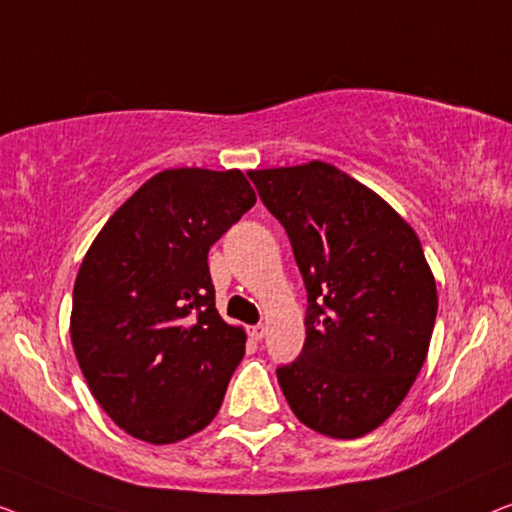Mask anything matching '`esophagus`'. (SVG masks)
<instances>
[{"label": "esophagus", "mask_w": 512, "mask_h": 512, "mask_svg": "<svg viewBox=\"0 0 512 512\" xmlns=\"http://www.w3.org/2000/svg\"><path fill=\"white\" fill-rule=\"evenodd\" d=\"M248 336L253 338V341H262V338L266 336V327H264V325H255V327H250V329H248Z\"/></svg>", "instance_id": "34e87169"}]
</instances>
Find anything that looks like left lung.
Returning a JSON list of instances; mask_svg holds the SVG:
<instances>
[{"label":"left lung","instance_id":"8db88e82","mask_svg":"<svg viewBox=\"0 0 512 512\" xmlns=\"http://www.w3.org/2000/svg\"><path fill=\"white\" fill-rule=\"evenodd\" d=\"M248 176L285 227L308 292L306 341L276 369L280 390L320 434H369L427 359L438 297L422 243L387 201L331 164Z\"/></svg>","mask_w":512,"mask_h":512}]
</instances>
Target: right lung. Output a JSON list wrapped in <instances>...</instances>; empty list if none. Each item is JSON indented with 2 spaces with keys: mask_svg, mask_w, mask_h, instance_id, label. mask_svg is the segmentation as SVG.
<instances>
[{
  "mask_svg": "<svg viewBox=\"0 0 512 512\" xmlns=\"http://www.w3.org/2000/svg\"><path fill=\"white\" fill-rule=\"evenodd\" d=\"M255 201L239 169H167L85 255L71 343L99 406L134 438L183 441L220 410L246 334L215 308L208 250Z\"/></svg>",
  "mask_w": 512,
  "mask_h": 512,
  "instance_id": "add662e5",
  "label": "right lung"
}]
</instances>
